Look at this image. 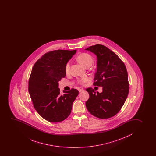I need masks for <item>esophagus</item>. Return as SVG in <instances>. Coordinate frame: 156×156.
<instances>
[{"instance_id": "1", "label": "esophagus", "mask_w": 156, "mask_h": 156, "mask_svg": "<svg viewBox=\"0 0 156 156\" xmlns=\"http://www.w3.org/2000/svg\"><path fill=\"white\" fill-rule=\"evenodd\" d=\"M78 90H79V92H83V91L84 90H83V89H79Z\"/></svg>"}]
</instances>
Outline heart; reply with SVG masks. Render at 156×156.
<instances>
[{
    "label": "heart",
    "mask_w": 156,
    "mask_h": 156,
    "mask_svg": "<svg viewBox=\"0 0 156 156\" xmlns=\"http://www.w3.org/2000/svg\"><path fill=\"white\" fill-rule=\"evenodd\" d=\"M77 61L81 64L82 66H84L85 68H88L92 65L93 63V58L92 56L88 53L83 52L79 54L77 57ZM71 64L70 62H68L66 64L65 70L66 74L70 73ZM88 79L87 77L81 78L78 80V83L80 84H83L88 81Z\"/></svg>",
    "instance_id": "b5f03b06"
}]
</instances>
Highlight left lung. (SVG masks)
I'll use <instances>...</instances> for the list:
<instances>
[{
	"instance_id": "1",
	"label": "left lung",
	"mask_w": 156,
	"mask_h": 156,
	"mask_svg": "<svg viewBox=\"0 0 156 156\" xmlns=\"http://www.w3.org/2000/svg\"><path fill=\"white\" fill-rule=\"evenodd\" d=\"M97 56V70L93 85L102 87V92L87 88L90 97L86 102L88 112L101 119H108L121 110L129 93L128 76L126 67L117 55L101 45L85 49Z\"/></svg>"
}]
</instances>
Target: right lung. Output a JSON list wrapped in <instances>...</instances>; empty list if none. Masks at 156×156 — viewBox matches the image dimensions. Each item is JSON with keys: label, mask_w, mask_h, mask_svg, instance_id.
<instances>
[{"label": "right lung", "mask_w": 156, "mask_h": 156, "mask_svg": "<svg viewBox=\"0 0 156 156\" xmlns=\"http://www.w3.org/2000/svg\"><path fill=\"white\" fill-rule=\"evenodd\" d=\"M76 50H56L47 52L35 63L28 82V91L34 108L50 122L68 118L78 90L72 88L60 94L58 81L66 77L65 66Z\"/></svg>", "instance_id": "obj_1"}]
</instances>
